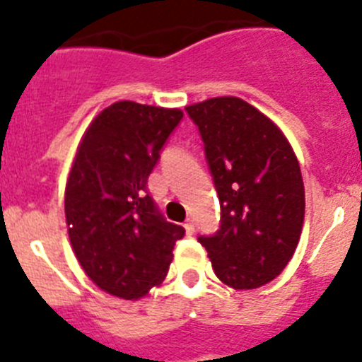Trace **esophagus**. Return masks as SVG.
I'll return each instance as SVG.
<instances>
[{
    "label": "esophagus",
    "mask_w": 362,
    "mask_h": 362,
    "mask_svg": "<svg viewBox=\"0 0 362 362\" xmlns=\"http://www.w3.org/2000/svg\"><path fill=\"white\" fill-rule=\"evenodd\" d=\"M185 230H187L188 235H192V233L196 232V228H194V221L187 219V223H185Z\"/></svg>",
    "instance_id": "34e87169"
}]
</instances>
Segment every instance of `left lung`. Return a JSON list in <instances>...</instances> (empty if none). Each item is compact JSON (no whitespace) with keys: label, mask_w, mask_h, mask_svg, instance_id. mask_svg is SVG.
<instances>
[{"label":"left lung","mask_w":362,"mask_h":362,"mask_svg":"<svg viewBox=\"0 0 362 362\" xmlns=\"http://www.w3.org/2000/svg\"><path fill=\"white\" fill-rule=\"evenodd\" d=\"M199 130L221 204L219 228L199 235L214 272L235 290L276 279L305 221V185L292 146L264 114L239 98L187 107Z\"/></svg>","instance_id":"1"}]
</instances>
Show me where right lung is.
Returning a JSON list of instances; mask_svg holds the SVG:
<instances>
[{
	"label": "right lung",
	"mask_w": 362,
	"mask_h": 362,
	"mask_svg": "<svg viewBox=\"0 0 362 362\" xmlns=\"http://www.w3.org/2000/svg\"><path fill=\"white\" fill-rule=\"evenodd\" d=\"M181 110L117 101L83 136L65 190L74 254L99 288L137 299L166 277L185 228L163 217L148 175Z\"/></svg>",
	"instance_id": "1"
}]
</instances>
